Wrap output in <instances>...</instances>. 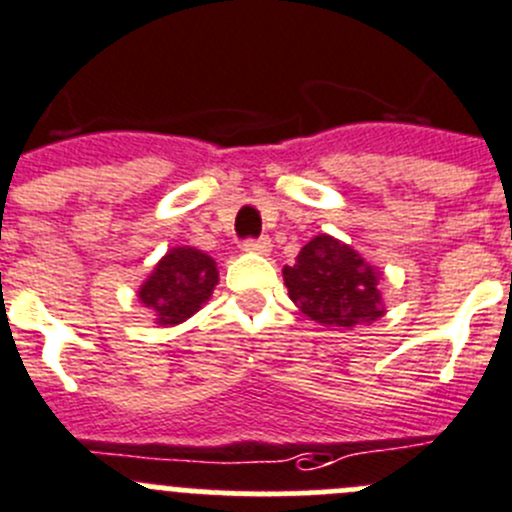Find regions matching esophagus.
I'll list each match as a JSON object with an SVG mask.
<instances>
[{"label": "esophagus", "mask_w": 512, "mask_h": 512, "mask_svg": "<svg viewBox=\"0 0 512 512\" xmlns=\"http://www.w3.org/2000/svg\"><path fill=\"white\" fill-rule=\"evenodd\" d=\"M272 247L270 237H260V240H247L245 245H242V250L245 252H255V255H267Z\"/></svg>", "instance_id": "obj_1"}]
</instances>
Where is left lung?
<instances>
[{"label": "left lung", "instance_id": "8db88e82", "mask_svg": "<svg viewBox=\"0 0 512 512\" xmlns=\"http://www.w3.org/2000/svg\"><path fill=\"white\" fill-rule=\"evenodd\" d=\"M287 295L297 310L322 327L352 330L385 315L377 287L382 272L357 250L332 235H317L282 270Z\"/></svg>", "mask_w": 512, "mask_h": 512}]
</instances>
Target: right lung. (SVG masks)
<instances>
[{"instance_id":"1","label":"right lung","mask_w":512,"mask_h":512,"mask_svg":"<svg viewBox=\"0 0 512 512\" xmlns=\"http://www.w3.org/2000/svg\"><path fill=\"white\" fill-rule=\"evenodd\" d=\"M220 282L217 262L195 247H172L142 282L137 297L155 315V325L172 327L195 315Z\"/></svg>"}]
</instances>
